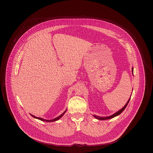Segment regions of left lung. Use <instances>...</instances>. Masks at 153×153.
Segmentation results:
<instances>
[{"label":"left lung","instance_id":"1","mask_svg":"<svg viewBox=\"0 0 153 153\" xmlns=\"http://www.w3.org/2000/svg\"><path fill=\"white\" fill-rule=\"evenodd\" d=\"M133 72H134V68H133V67H132V75L134 74H133ZM131 96H130V97H131ZM130 98L128 99V100L127 101V103L126 104V105L124 106L123 107L122 109H120L119 111H118L116 113L114 114L113 115H111V116H109V117H99V116H97V115H94L93 116H94V117H95L96 119H98V120H107V119H112V118H113V117H117V116H118L119 115H120V114L123 111L124 109L126 108V107H127L128 103L130 102Z\"/></svg>","mask_w":153,"mask_h":153}]
</instances>
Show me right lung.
<instances>
[{"label":"right lung","instance_id":"add662e5","mask_svg":"<svg viewBox=\"0 0 153 153\" xmlns=\"http://www.w3.org/2000/svg\"><path fill=\"white\" fill-rule=\"evenodd\" d=\"M66 109L65 111H64V112L61 115H60L59 117H56V118H54V119H51V120H47V119H45L41 118V117H35V116H34V115H31V114H30V115H31V117H33L34 118H36V119H39V120H41V121L46 122H55V121L58 120H59L61 117H63V115L65 114V113L66 111Z\"/></svg>","mask_w":153,"mask_h":153}]
</instances>
